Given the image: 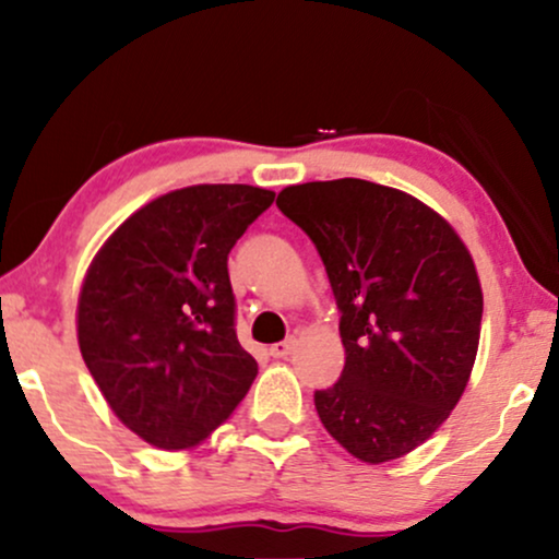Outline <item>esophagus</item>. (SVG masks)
<instances>
[{
    "instance_id": "1",
    "label": "esophagus",
    "mask_w": 559,
    "mask_h": 559,
    "mask_svg": "<svg viewBox=\"0 0 559 559\" xmlns=\"http://www.w3.org/2000/svg\"><path fill=\"white\" fill-rule=\"evenodd\" d=\"M294 338H286V342H278V344H273L271 346V355L275 357V360H281V357H288L294 352Z\"/></svg>"
}]
</instances>
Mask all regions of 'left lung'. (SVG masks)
I'll list each match as a JSON object with an SVG mask.
<instances>
[{
    "label": "left lung",
    "mask_w": 559,
    "mask_h": 559,
    "mask_svg": "<svg viewBox=\"0 0 559 559\" xmlns=\"http://www.w3.org/2000/svg\"><path fill=\"white\" fill-rule=\"evenodd\" d=\"M278 210L316 243L346 352L316 391L320 423L362 463L413 452L449 418L476 362L484 294L471 252L431 207L389 186H288Z\"/></svg>",
    "instance_id": "obj_1"
}]
</instances>
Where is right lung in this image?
I'll return each instance as SVG.
<instances>
[{
    "label": "right lung",
    "instance_id": "1",
    "mask_svg": "<svg viewBox=\"0 0 559 559\" xmlns=\"http://www.w3.org/2000/svg\"><path fill=\"white\" fill-rule=\"evenodd\" d=\"M275 194L247 183L170 191L99 249L79 297V346L112 413L159 449H191L258 376L236 338L228 254Z\"/></svg>",
    "mask_w": 559,
    "mask_h": 559
}]
</instances>
